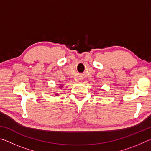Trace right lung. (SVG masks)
<instances>
[{
    "label": "right lung",
    "mask_w": 151,
    "mask_h": 151,
    "mask_svg": "<svg viewBox=\"0 0 151 151\" xmlns=\"http://www.w3.org/2000/svg\"><path fill=\"white\" fill-rule=\"evenodd\" d=\"M58 87H59L60 88H62V87H63V85H59V86H58ZM55 94V95L56 96H58V93H54Z\"/></svg>",
    "instance_id": "obj_1"
}]
</instances>
